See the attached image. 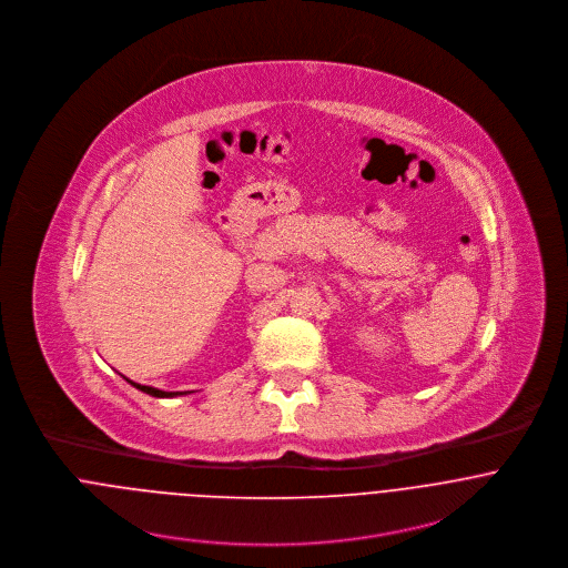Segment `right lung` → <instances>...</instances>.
Masks as SVG:
<instances>
[{"label":"right lung","instance_id":"obj_1","mask_svg":"<svg viewBox=\"0 0 568 568\" xmlns=\"http://www.w3.org/2000/svg\"><path fill=\"white\" fill-rule=\"evenodd\" d=\"M126 383H131L135 389L144 392V394H149V396H153V398H176V396H183L181 392H162V389H155V387H149V385H138V383H133V381H129V378H126Z\"/></svg>","mask_w":568,"mask_h":568}]
</instances>
